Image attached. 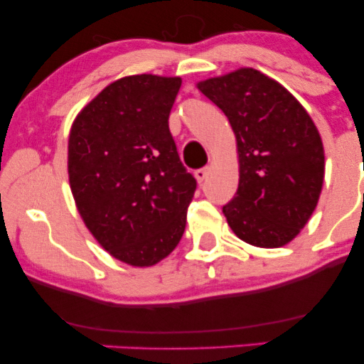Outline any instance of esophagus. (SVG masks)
<instances>
[{"label": "esophagus", "mask_w": 364, "mask_h": 364, "mask_svg": "<svg viewBox=\"0 0 364 364\" xmlns=\"http://www.w3.org/2000/svg\"><path fill=\"white\" fill-rule=\"evenodd\" d=\"M208 174H210V168H202V169H196L195 171V178H196V181L200 183V185H202L203 181H205V179L208 178Z\"/></svg>", "instance_id": "esophagus-1"}]
</instances>
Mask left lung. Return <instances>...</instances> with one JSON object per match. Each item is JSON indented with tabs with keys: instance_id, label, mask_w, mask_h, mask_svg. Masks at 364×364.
I'll list each match as a JSON object with an SVG mask.
<instances>
[{
	"instance_id": "8db88e82",
	"label": "left lung",
	"mask_w": 364,
	"mask_h": 364,
	"mask_svg": "<svg viewBox=\"0 0 364 364\" xmlns=\"http://www.w3.org/2000/svg\"><path fill=\"white\" fill-rule=\"evenodd\" d=\"M228 116L236 136L240 183L223 207L245 243H291L318 203L325 174L320 133L289 90L253 68L196 83Z\"/></svg>"
}]
</instances>
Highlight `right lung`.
<instances>
[{
    "mask_svg": "<svg viewBox=\"0 0 364 364\" xmlns=\"http://www.w3.org/2000/svg\"><path fill=\"white\" fill-rule=\"evenodd\" d=\"M179 87V77H123L99 92L70 129L78 214L111 257L132 267L156 265L185 232L196 181L169 132Z\"/></svg>",
    "mask_w": 364,
    "mask_h": 364,
    "instance_id": "obj_1",
    "label": "right lung"
}]
</instances>
